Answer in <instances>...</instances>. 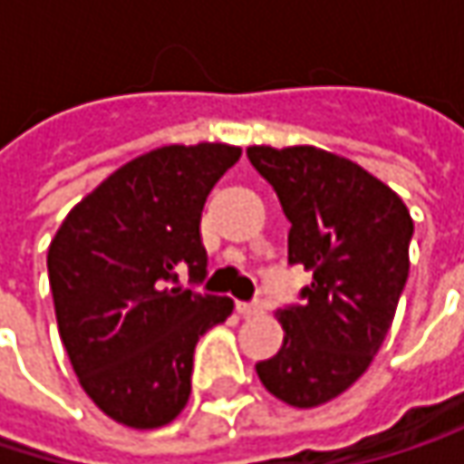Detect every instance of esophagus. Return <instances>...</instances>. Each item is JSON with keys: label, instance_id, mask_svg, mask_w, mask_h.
<instances>
[{"label": "esophagus", "instance_id": "esophagus-1", "mask_svg": "<svg viewBox=\"0 0 464 464\" xmlns=\"http://www.w3.org/2000/svg\"><path fill=\"white\" fill-rule=\"evenodd\" d=\"M236 309H238V314H241V317H260V314L266 312L260 301H252V304H238Z\"/></svg>", "mask_w": 464, "mask_h": 464}]
</instances>
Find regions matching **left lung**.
Listing matches in <instances>:
<instances>
[{"instance_id":"8db88e82","label":"left lung","mask_w":464,"mask_h":464,"mask_svg":"<svg viewBox=\"0 0 464 464\" xmlns=\"http://www.w3.org/2000/svg\"><path fill=\"white\" fill-rule=\"evenodd\" d=\"M246 155L290 220V263L314 274L304 306L276 312L285 343L255 371L274 398L314 409L349 390L384 343L409 279L414 220L392 188L335 152L255 144Z\"/></svg>"}]
</instances>
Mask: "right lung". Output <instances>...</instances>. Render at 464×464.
Here are the masks:
<instances>
[{
  "instance_id": "1",
  "label": "right lung",
  "mask_w": 464,
  "mask_h": 464,
  "mask_svg": "<svg viewBox=\"0 0 464 464\" xmlns=\"http://www.w3.org/2000/svg\"><path fill=\"white\" fill-rule=\"evenodd\" d=\"M238 158L241 147L223 141L150 150L88 193L50 241L69 362L85 395L126 427L179 417L198 338L231 317V298L188 290L179 276H207L201 212Z\"/></svg>"
}]
</instances>
